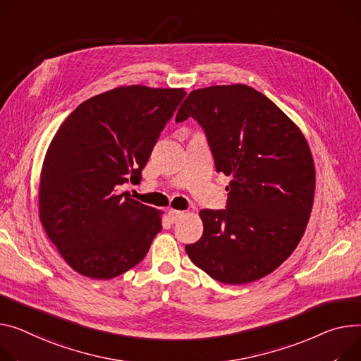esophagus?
<instances>
[{"instance_id":"esophagus-1","label":"esophagus","mask_w":361,"mask_h":361,"mask_svg":"<svg viewBox=\"0 0 361 361\" xmlns=\"http://www.w3.org/2000/svg\"><path fill=\"white\" fill-rule=\"evenodd\" d=\"M184 216V212H181V210H176V209H170L168 210V218H170V221L174 224V222H177L178 219H181Z\"/></svg>"}]
</instances>
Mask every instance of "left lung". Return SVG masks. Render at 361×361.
<instances>
[{
  "instance_id": "left-lung-1",
  "label": "left lung",
  "mask_w": 361,
  "mask_h": 361,
  "mask_svg": "<svg viewBox=\"0 0 361 361\" xmlns=\"http://www.w3.org/2000/svg\"><path fill=\"white\" fill-rule=\"evenodd\" d=\"M204 129L216 171L231 176L224 210H200L203 235L185 245L199 269L225 284H247L292 255L315 196V164L299 126L244 84L191 91L177 122Z\"/></svg>"
}]
</instances>
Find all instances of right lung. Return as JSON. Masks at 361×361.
Returning a JSON list of instances; mask_svg holds the SVG:
<instances>
[{"mask_svg":"<svg viewBox=\"0 0 361 361\" xmlns=\"http://www.w3.org/2000/svg\"><path fill=\"white\" fill-rule=\"evenodd\" d=\"M184 88L117 87L85 100L55 133L39 178V219L68 266L109 280L145 258L162 210L118 187L142 180Z\"/></svg>","mask_w":361,"mask_h":361,"instance_id":"obj_1","label":"right lung"}]
</instances>
